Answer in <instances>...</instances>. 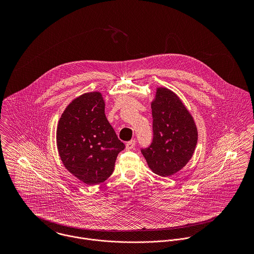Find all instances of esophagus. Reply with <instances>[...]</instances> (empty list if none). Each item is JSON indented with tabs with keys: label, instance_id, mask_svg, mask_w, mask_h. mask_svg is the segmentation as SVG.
<instances>
[{
	"label": "esophagus",
	"instance_id": "1",
	"mask_svg": "<svg viewBox=\"0 0 254 254\" xmlns=\"http://www.w3.org/2000/svg\"><path fill=\"white\" fill-rule=\"evenodd\" d=\"M135 145H136V141L135 140H131V141L126 143V149H128V150L132 149V148H134Z\"/></svg>",
	"mask_w": 254,
	"mask_h": 254
}]
</instances>
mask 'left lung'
Listing matches in <instances>:
<instances>
[{"mask_svg": "<svg viewBox=\"0 0 254 254\" xmlns=\"http://www.w3.org/2000/svg\"><path fill=\"white\" fill-rule=\"evenodd\" d=\"M151 113L152 143L141 151L153 173L168 177L179 172L191 158L197 128L180 98L164 87L156 88Z\"/></svg>", "mask_w": 254, "mask_h": 254, "instance_id": "1", "label": "left lung"}]
</instances>
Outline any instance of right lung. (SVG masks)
Returning a JSON list of instances; mask_svg holds the SVG:
<instances>
[{
  "instance_id": "1",
  "label": "right lung",
  "mask_w": 254,
  "mask_h": 254,
  "mask_svg": "<svg viewBox=\"0 0 254 254\" xmlns=\"http://www.w3.org/2000/svg\"><path fill=\"white\" fill-rule=\"evenodd\" d=\"M105 106L100 92L85 93L66 107L58 124L61 159L72 175L87 185L106 181L125 147L106 117Z\"/></svg>"
}]
</instances>
